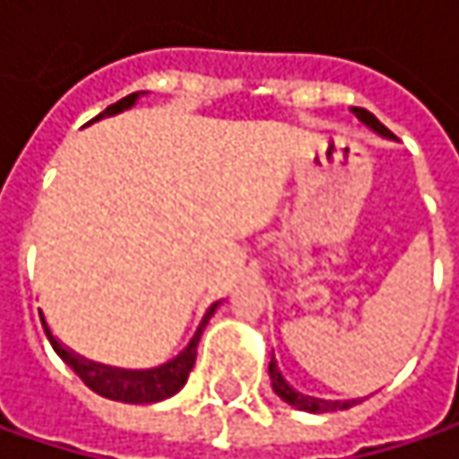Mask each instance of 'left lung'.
<instances>
[{
	"label": "left lung",
	"instance_id": "left-lung-1",
	"mask_svg": "<svg viewBox=\"0 0 459 459\" xmlns=\"http://www.w3.org/2000/svg\"><path fill=\"white\" fill-rule=\"evenodd\" d=\"M356 117L367 125V127H372L377 135H383V138H394V133L385 127V125H380V119L375 117V114H369L367 108H356ZM268 375H271V385H273V391H276V396L281 399V402H287V404H292V407H298V410H303V412H334V410H348V407H353L356 402H324V399H314V396H303V394H298L284 377H281V372H279V367H276V359H271V364H268Z\"/></svg>",
	"mask_w": 459,
	"mask_h": 459
}]
</instances>
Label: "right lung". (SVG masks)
Here are the masks:
<instances>
[{
  "label": "right lung",
  "mask_w": 459,
  "mask_h": 459,
  "mask_svg": "<svg viewBox=\"0 0 459 459\" xmlns=\"http://www.w3.org/2000/svg\"><path fill=\"white\" fill-rule=\"evenodd\" d=\"M138 98L140 92H133V95L117 100L114 106H108V108H106L100 117H95L92 122H98V119H103V117H114V114H119V111L135 106ZM218 306H221V303L210 306V311L204 314L199 329L194 332L191 342H188L175 359H169L167 364L153 367V369H117V367H106V364L87 361V359L76 356L74 351H68V348L49 332L45 316H42V314H39V316H42V326H45L47 340H49V345L55 348V353H57V356L82 377V383H84L90 391H95L98 396H106V399H111V402H125V404H153V402H164V399L175 396V394L186 385V380H188V375H191V369H194V364H196V345H199V337H202L207 321L215 314Z\"/></svg>",
  "instance_id": "right-lung-1"
}]
</instances>
